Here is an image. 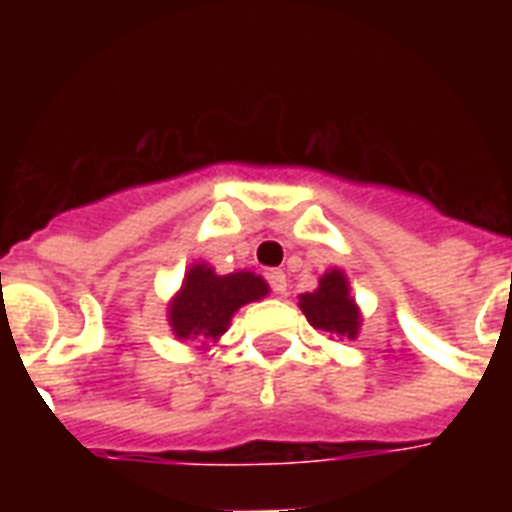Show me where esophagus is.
Returning a JSON list of instances; mask_svg holds the SVG:
<instances>
[{
    "mask_svg": "<svg viewBox=\"0 0 512 512\" xmlns=\"http://www.w3.org/2000/svg\"><path fill=\"white\" fill-rule=\"evenodd\" d=\"M268 284H271L273 295H287V276H284V271L268 273Z\"/></svg>",
    "mask_w": 512,
    "mask_h": 512,
    "instance_id": "obj_1",
    "label": "esophagus"
}]
</instances>
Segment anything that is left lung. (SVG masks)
<instances>
[{
  "mask_svg": "<svg viewBox=\"0 0 512 512\" xmlns=\"http://www.w3.org/2000/svg\"><path fill=\"white\" fill-rule=\"evenodd\" d=\"M300 308L305 319L321 332L337 337H356L358 311L348 295V281L340 271H329L319 281V289L311 295H300Z\"/></svg>",
  "mask_w": 512,
  "mask_h": 512,
  "instance_id": "left-lung-1",
  "label": "left lung"
}]
</instances>
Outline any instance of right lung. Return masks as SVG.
<instances>
[{"instance_id":"1","label":"right lung","mask_w":512,"mask_h":512,"mask_svg":"<svg viewBox=\"0 0 512 512\" xmlns=\"http://www.w3.org/2000/svg\"><path fill=\"white\" fill-rule=\"evenodd\" d=\"M263 295H268V284L255 273L241 271L217 276L207 265H193L180 295L170 305L172 332L180 340H217L241 305L260 300Z\"/></svg>"}]
</instances>
